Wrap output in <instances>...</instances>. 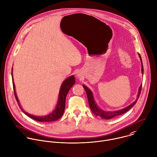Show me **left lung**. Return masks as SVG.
Instances as JSON below:
<instances>
[{
  "mask_svg": "<svg viewBox=\"0 0 157 157\" xmlns=\"http://www.w3.org/2000/svg\"><path fill=\"white\" fill-rule=\"evenodd\" d=\"M140 61L142 63V72L143 74L144 72V69H143V65H142V59L141 57L140 56V55L139 54ZM83 87L84 88V89L86 91V95H87V98H88V103H89V105L90 107V109L91 110V112H93V113H94L96 116H99L101 117L102 118L104 119H110L112 118H113L114 117L121 115L124 113L125 112H126L127 111H128L137 101V99L139 97V95L140 94V91H141V89H142V85L140 86L139 89V93H138V95H137V98L136 99L135 101L133 102V103H132L131 104H130L129 106L125 107L124 109H123L121 110H117V111H114V112H105L101 109H100L97 105L96 104L94 98H93V94L91 93V91L89 90L88 88H87L85 85H83Z\"/></svg>",
  "mask_w": 157,
  "mask_h": 157,
  "instance_id": "8db88e82",
  "label": "left lung"
}]
</instances>
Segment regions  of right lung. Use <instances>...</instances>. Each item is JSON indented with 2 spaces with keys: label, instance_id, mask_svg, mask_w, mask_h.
Listing matches in <instances>:
<instances>
[{
  "label": "right lung",
  "instance_id": "add662e5",
  "mask_svg": "<svg viewBox=\"0 0 157 157\" xmlns=\"http://www.w3.org/2000/svg\"><path fill=\"white\" fill-rule=\"evenodd\" d=\"M12 71H13V68L12 69ZM12 81H13V90H14V94H15V97L17 99V101L21 109V110L26 114L27 115L28 117H29L30 118H31L33 120H35L36 121H56L57 120H58L59 118H60L64 111L65 109V104H66V98L67 96V94L68 93V91H69V90L71 88V87L74 85L75 82V80L74 78V75H72L71 77H69V78H67V79H66L64 82L63 83L60 90H59V99H58V104L56 105V107L55 109V110L53 111L52 113H51L50 114L46 115V116H43V117H36L33 115H31L26 112H25L21 107L19 101H18V99L17 98V94H16V91H15V84L13 82V74L12 73Z\"/></svg>",
  "mask_w": 157,
  "mask_h": 157
}]
</instances>
